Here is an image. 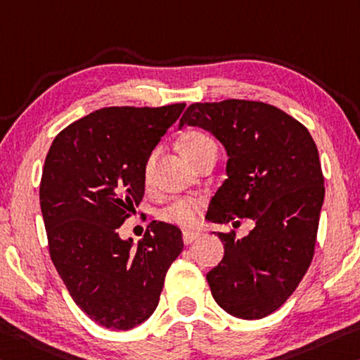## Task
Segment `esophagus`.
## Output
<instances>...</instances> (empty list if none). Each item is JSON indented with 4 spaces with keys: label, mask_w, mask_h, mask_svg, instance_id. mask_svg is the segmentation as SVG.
Wrapping results in <instances>:
<instances>
[{
    "label": "esophagus",
    "mask_w": 360,
    "mask_h": 360,
    "mask_svg": "<svg viewBox=\"0 0 360 360\" xmlns=\"http://www.w3.org/2000/svg\"><path fill=\"white\" fill-rule=\"evenodd\" d=\"M197 238H198V233L195 232L184 231V233H182V242H184V245H191L192 242H195Z\"/></svg>",
    "instance_id": "esophagus-1"
}]
</instances>
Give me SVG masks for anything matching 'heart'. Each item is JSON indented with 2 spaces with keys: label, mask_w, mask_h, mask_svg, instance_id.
<instances>
[{
  "label": "heart",
  "mask_w": 360,
  "mask_h": 360,
  "mask_svg": "<svg viewBox=\"0 0 360 360\" xmlns=\"http://www.w3.org/2000/svg\"><path fill=\"white\" fill-rule=\"evenodd\" d=\"M214 142L211 141L207 134L200 133V131H189L179 139V150L187 162L192 163L197 160L202 153L208 149H213ZM152 162L153 158L147 160L144 165V181L149 184L152 176ZM203 208V200L200 198H179V200L171 202L167 207L158 211V218L169 222V224H176L179 227H189L197 226L198 222V213Z\"/></svg>",
  "instance_id": "b5f03b06"
}]
</instances>
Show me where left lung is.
<instances>
[{
	"instance_id": "8db88e82",
	"label": "left lung",
	"mask_w": 360,
	"mask_h": 360,
	"mask_svg": "<svg viewBox=\"0 0 360 360\" xmlns=\"http://www.w3.org/2000/svg\"><path fill=\"white\" fill-rule=\"evenodd\" d=\"M184 124L210 131L229 155L207 219L233 227L255 221L243 238L218 232L224 258L207 274L211 295L238 319L269 316L298 287L316 248L325 195L316 142L298 120L259 101L197 102Z\"/></svg>"
}]
</instances>
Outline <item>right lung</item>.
Returning <instances> with one entry per match:
<instances>
[{"mask_svg": "<svg viewBox=\"0 0 360 360\" xmlns=\"http://www.w3.org/2000/svg\"><path fill=\"white\" fill-rule=\"evenodd\" d=\"M184 107L101 108L62 129L44 160L49 256L77 306L102 327L144 322L184 247L178 227L162 221L150 222L138 247L118 236L144 197V165Z\"/></svg>", "mask_w": 360, "mask_h": 360, "instance_id": "add662e5", "label": "right lung"}]
</instances>
